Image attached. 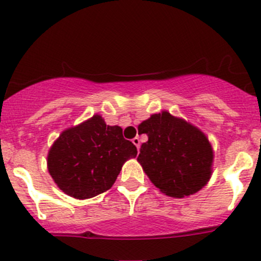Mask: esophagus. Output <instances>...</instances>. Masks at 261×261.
<instances>
[{
    "mask_svg": "<svg viewBox=\"0 0 261 261\" xmlns=\"http://www.w3.org/2000/svg\"><path fill=\"white\" fill-rule=\"evenodd\" d=\"M132 142H133L134 146L137 147V149H139V146H141V142H139V138H138V137H136V138L132 139Z\"/></svg>",
    "mask_w": 261,
    "mask_h": 261,
    "instance_id": "esophagus-1",
    "label": "esophagus"
}]
</instances>
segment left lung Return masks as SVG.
Instances as JSON below:
<instances>
[{"label":"left lung","mask_w":261,"mask_h":261,"mask_svg":"<svg viewBox=\"0 0 261 261\" xmlns=\"http://www.w3.org/2000/svg\"><path fill=\"white\" fill-rule=\"evenodd\" d=\"M138 132L148 141L142 143L137 161L160 192L184 198L208 184L215 152L199 128L164 110L143 120Z\"/></svg>","instance_id":"obj_1"}]
</instances>
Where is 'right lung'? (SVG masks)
<instances>
[{"mask_svg":"<svg viewBox=\"0 0 261 261\" xmlns=\"http://www.w3.org/2000/svg\"><path fill=\"white\" fill-rule=\"evenodd\" d=\"M137 148L119 125H107L101 115L64 129L49 148L46 165L57 187L76 199H89L113 187Z\"/></svg>","mask_w":261,"mask_h":261,"instance_id":"add662e5","label":"right lung"}]
</instances>
